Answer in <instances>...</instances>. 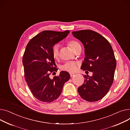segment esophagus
Wrapping results in <instances>:
<instances>
[{
    "mask_svg": "<svg viewBox=\"0 0 130 130\" xmlns=\"http://www.w3.org/2000/svg\"><path fill=\"white\" fill-rule=\"evenodd\" d=\"M70 77H72L73 75H75V73H70Z\"/></svg>",
    "mask_w": 130,
    "mask_h": 130,
    "instance_id": "1",
    "label": "esophagus"
}]
</instances>
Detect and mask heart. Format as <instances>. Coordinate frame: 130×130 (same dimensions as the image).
<instances>
[{
    "instance_id": "b5f03b06",
    "label": "heart",
    "mask_w": 130,
    "mask_h": 130,
    "mask_svg": "<svg viewBox=\"0 0 130 130\" xmlns=\"http://www.w3.org/2000/svg\"><path fill=\"white\" fill-rule=\"evenodd\" d=\"M67 43L69 46L73 50L74 52L78 48L81 47V45L78 41L74 39L69 40ZM59 49L60 47L59 44L55 45L52 48V54L53 57L55 59H58L59 57ZM61 69L64 71L72 72L76 70V69H77V63L71 61L67 62L61 66Z\"/></svg>"
}]
</instances>
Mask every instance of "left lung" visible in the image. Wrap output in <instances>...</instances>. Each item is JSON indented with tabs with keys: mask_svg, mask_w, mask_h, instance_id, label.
I'll return each mask as SVG.
<instances>
[{
	"mask_svg": "<svg viewBox=\"0 0 130 130\" xmlns=\"http://www.w3.org/2000/svg\"><path fill=\"white\" fill-rule=\"evenodd\" d=\"M72 34L85 47L86 57L81 69L93 73L91 77L83 75L85 79L78 88V93L87 101L100 100L107 94L112 85L117 66L111 45L104 37L92 30H82Z\"/></svg>",
	"mask_w": 130,
	"mask_h": 130,
	"instance_id": "8db88e82",
	"label": "left lung"
}]
</instances>
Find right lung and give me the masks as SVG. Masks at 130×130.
I'll list each match as a JSON object with an SVG mask.
<instances>
[{"instance_id":"add662e5","label":"right lung","mask_w":130,"mask_h":130,"mask_svg":"<svg viewBox=\"0 0 130 130\" xmlns=\"http://www.w3.org/2000/svg\"><path fill=\"white\" fill-rule=\"evenodd\" d=\"M70 33L69 30L58 32L44 30L30 40L22 58L26 81L34 96L38 100L51 102L59 98L64 84L70 78L68 72L50 79V73L58 70L52 56L54 45Z\"/></svg>"}]
</instances>
